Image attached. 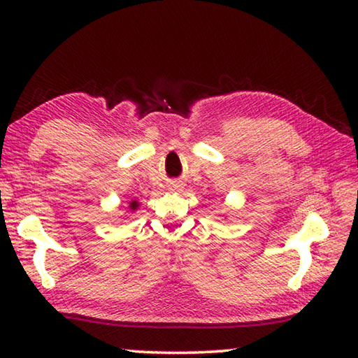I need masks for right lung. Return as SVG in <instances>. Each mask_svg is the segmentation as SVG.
I'll use <instances>...</instances> for the list:
<instances>
[{
	"mask_svg": "<svg viewBox=\"0 0 358 358\" xmlns=\"http://www.w3.org/2000/svg\"><path fill=\"white\" fill-rule=\"evenodd\" d=\"M137 207H138V202H137V201H132V202L129 203V210H131V211L137 210Z\"/></svg>",
	"mask_w": 358,
	"mask_h": 358,
	"instance_id": "add662e5",
	"label": "right lung"
}]
</instances>
